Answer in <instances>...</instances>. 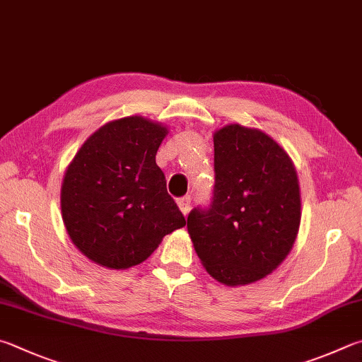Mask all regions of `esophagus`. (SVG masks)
<instances>
[{"label": "esophagus", "mask_w": 362, "mask_h": 362, "mask_svg": "<svg viewBox=\"0 0 362 362\" xmlns=\"http://www.w3.org/2000/svg\"><path fill=\"white\" fill-rule=\"evenodd\" d=\"M177 204H179L182 214L187 216L188 212H189V209H192V196H189V194L182 196V198L177 199Z\"/></svg>", "instance_id": "34e87169"}]
</instances>
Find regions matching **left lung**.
Wrapping results in <instances>:
<instances>
[{"label": "left lung", "instance_id": "obj_1", "mask_svg": "<svg viewBox=\"0 0 362 362\" xmlns=\"http://www.w3.org/2000/svg\"><path fill=\"white\" fill-rule=\"evenodd\" d=\"M214 150V196L189 212V238L215 280L253 284L277 269L298 235V175L285 150L259 129L228 124L215 133Z\"/></svg>", "mask_w": 362, "mask_h": 362}]
</instances>
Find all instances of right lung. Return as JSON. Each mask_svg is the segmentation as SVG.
I'll use <instances>...</instances> for the list:
<instances>
[{"label":"right lung","instance_id":"1","mask_svg":"<svg viewBox=\"0 0 362 362\" xmlns=\"http://www.w3.org/2000/svg\"><path fill=\"white\" fill-rule=\"evenodd\" d=\"M168 129L142 117L104 124L64 174L62 214L71 240L98 264L128 269L185 226L155 161Z\"/></svg>","mask_w":362,"mask_h":362}]
</instances>
